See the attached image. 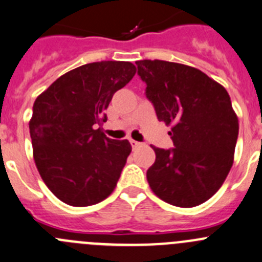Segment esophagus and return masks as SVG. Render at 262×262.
Here are the masks:
<instances>
[{
  "mask_svg": "<svg viewBox=\"0 0 262 262\" xmlns=\"http://www.w3.org/2000/svg\"><path fill=\"white\" fill-rule=\"evenodd\" d=\"M129 142H130V146L133 147V148H137V147H138L139 144H141V143H139V142L134 141V139H130V141H129Z\"/></svg>",
  "mask_w": 262,
  "mask_h": 262,
  "instance_id": "1",
  "label": "esophagus"
}]
</instances>
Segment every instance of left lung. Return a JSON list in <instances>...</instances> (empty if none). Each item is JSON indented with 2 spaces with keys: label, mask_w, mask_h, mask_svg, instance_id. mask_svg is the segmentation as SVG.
<instances>
[{
  "label": "left lung",
  "mask_w": 262,
  "mask_h": 262,
  "mask_svg": "<svg viewBox=\"0 0 262 262\" xmlns=\"http://www.w3.org/2000/svg\"><path fill=\"white\" fill-rule=\"evenodd\" d=\"M136 63L157 119L171 125L174 143L154 147L149 187L170 205L199 206L219 190L233 165L239 124L229 95L195 68L162 60Z\"/></svg>",
  "instance_id": "8db88e82"
}]
</instances>
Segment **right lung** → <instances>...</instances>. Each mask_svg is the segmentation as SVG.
<instances>
[{
  "label": "right lung",
  "instance_id": "add662e5",
  "mask_svg": "<svg viewBox=\"0 0 262 262\" xmlns=\"http://www.w3.org/2000/svg\"><path fill=\"white\" fill-rule=\"evenodd\" d=\"M128 61L85 63L56 79L33 105L35 165L51 192L70 206H91L115 189L132 146L101 130L116 91L136 74Z\"/></svg>",
  "mask_w": 262,
  "mask_h": 262
}]
</instances>
